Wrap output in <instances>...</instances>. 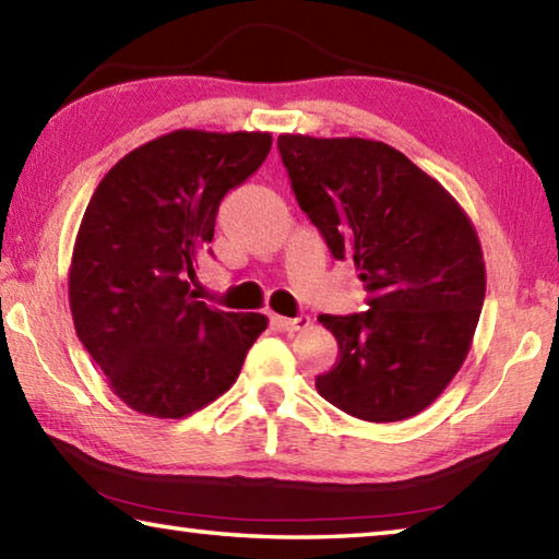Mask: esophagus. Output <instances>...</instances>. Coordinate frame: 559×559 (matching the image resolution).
<instances>
[{"mask_svg":"<svg viewBox=\"0 0 559 559\" xmlns=\"http://www.w3.org/2000/svg\"><path fill=\"white\" fill-rule=\"evenodd\" d=\"M273 325L286 330V333H296V330H302L310 325V318L308 316H298V318H281L276 316L273 318Z\"/></svg>","mask_w":559,"mask_h":559,"instance_id":"34e87169","label":"esophagus"}]
</instances>
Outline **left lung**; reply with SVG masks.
Listing matches in <instances>:
<instances>
[{
	"instance_id": "8db88e82",
	"label": "left lung",
	"mask_w": 559,
	"mask_h": 559,
	"mask_svg": "<svg viewBox=\"0 0 559 559\" xmlns=\"http://www.w3.org/2000/svg\"><path fill=\"white\" fill-rule=\"evenodd\" d=\"M278 153L298 206L370 293L367 313L318 318L340 347L318 392L357 419H409L471 349L486 298L476 229L437 179L377 140L281 135Z\"/></svg>"
}]
</instances>
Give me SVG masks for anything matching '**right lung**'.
I'll return each mask as SVG.
<instances>
[{
  "label": "right lung",
  "mask_w": 559,
  "mask_h": 559,
  "mask_svg": "<svg viewBox=\"0 0 559 559\" xmlns=\"http://www.w3.org/2000/svg\"><path fill=\"white\" fill-rule=\"evenodd\" d=\"M269 132L175 130L100 179L73 246L75 335L130 409L182 419L222 396L266 316L194 300L216 212L263 165Z\"/></svg>",
  "instance_id": "obj_1"
}]
</instances>
